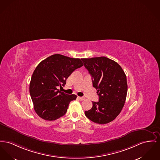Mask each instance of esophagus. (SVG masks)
Returning <instances> with one entry per match:
<instances>
[{"instance_id": "esophagus-1", "label": "esophagus", "mask_w": 160, "mask_h": 160, "mask_svg": "<svg viewBox=\"0 0 160 160\" xmlns=\"http://www.w3.org/2000/svg\"><path fill=\"white\" fill-rule=\"evenodd\" d=\"M78 98L79 100H81V101H83V100L85 99V98H84V97H80V96H78Z\"/></svg>"}]
</instances>
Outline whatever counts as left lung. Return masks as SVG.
Masks as SVG:
<instances>
[{
  "instance_id": "1",
  "label": "left lung",
  "mask_w": 160,
  "mask_h": 160,
  "mask_svg": "<svg viewBox=\"0 0 160 160\" xmlns=\"http://www.w3.org/2000/svg\"><path fill=\"white\" fill-rule=\"evenodd\" d=\"M92 76L93 86L97 90L99 101L85 115L92 121L104 124L113 121L120 113L126 101L128 84L121 67L106 57L81 59Z\"/></svg>"
}]
</instances>
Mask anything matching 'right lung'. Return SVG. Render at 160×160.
Masks as SVG:
<instances>
[{
    "mask_svg": "<svg viewBox=\"0 0 160 160\" xmlns=\"http://www.w3.org/2000/svg\"><path fill=\"white\" fill-rule=\"evenodd\" d=\"M81 59L59 54L41 61L34 70L30 84V94L34 109L39 117L54 121L64 116L76 95H67L58 89L76 69L81 67Z\"/></svg>",
    "mask_w": 160,
    "mask_h": 160,
    "instance_id": "1",
    "label": "right lung"
}]
</instances>
